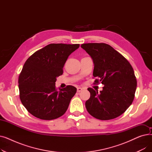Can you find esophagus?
Wrapping results in <instances>:
<instances>
[{
	"mask_svg": "<svg viewBox=\"0 0 152 152\" xmlns=\"http://www.w3.org/2000/svg\"><path fill=\"white\" fill-rule=\"evenodd\" d=\"M82 90H83V89L81 88V87H77V92H81Z\"/></svg>",
	"mask_w": 152,
	"mask_h": 152,
	"instance_id": "obj_1",
	"label": "esophagus"
}]
</instances>
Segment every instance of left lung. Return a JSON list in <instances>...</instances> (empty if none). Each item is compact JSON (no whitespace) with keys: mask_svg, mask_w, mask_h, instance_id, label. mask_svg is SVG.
<instances>
[{"mask_svg":"<svg viewBox=\"0 0 152 152\" xmlns=\"http://www.w3.org/2000/svg\"><path fill=\"white\" fill-rule=\"evenodd\" d=\"M91 55L94 68V84L101 83L103 90L87 89L91 97L86 102L89 113L100 120L116 118L132 104L137 87L134 69L127 60L108 44L87 43L81 45Z\"/></svg>","mask_w":152,"mask_h":152,"instance_id":"obj_1","label":"left lung"}]
</instances>
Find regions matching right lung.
Segmentation results:
<instances>
[{"label": "right lung", "instance_id": "right-lung-1", "mask_svg": "<svg viewBox=\"0 0 152 152\" xmlns=\"http://www.w3.org/2000/svg\"><path fill=\"white\" fill-rule=\"evenodd\" d=\"M79 44H50L27 59L18 77L20 99L31 115L52 120L65 114L76 92L73 86L57 89V77L63 74L68 56Z\"/></svg>", "mask_w": 152, "mask_h": 152}]
</instances>
